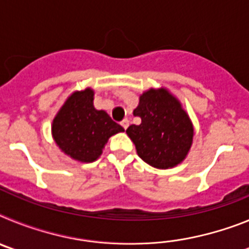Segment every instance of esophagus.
I'll return each mask as SVG.
<instances>
[{
    "label": "esophagus",
    "mask_w": 249,
    "mask_h": 249,
    "mask_svg": "<svg viewBox=\"0 0 249 249\" xmlns=\"http://www.w3.org/2000/svg\"><path fill=\"white\" fill-rule=\"evenodd\" d=\"M121 126H122L124 129H127V127L129 126V121L127 120V118H126V120L121 121Z\"/></svg>",
    "instance_id": "1"
}]
</instances>
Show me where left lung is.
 I'll return each instance as SVG.
<instances>
[{"mask_svg":"<svg viewBox=\"0 0 249 249\" xmlns=\"http://www.w3.org/2000/svg\"><path fill=\"white\" fill-rule=\"evenodd\" d=\"M133 114L141 124H131L126 132L138 156L160 169L181 163L192 144L193 127L172 94L163 89L144 92Z\"/></svg>","mask_w":249,"mask_h":249,"instance_id":"left-lung-1","label":"left lung"}]
</instances>
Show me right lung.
<instances>
[{"label": "right lung", "instance_id": "obj_1", "mask_svg": "<svg viewBox=\"0 0 249 249\" xmlns=\"http://www.w3.org/2000/svg\"><path fill=\"white\" fill-rule=\"evenodd\" d=\"M105 111L93 107V91L74 92L52 123V135L66 155L81 162H93L111 136L123 132Z\"/></svg>", "mask_w": 249, "mask_h": 249}]
</instances>
